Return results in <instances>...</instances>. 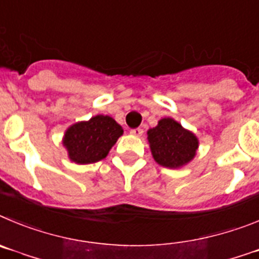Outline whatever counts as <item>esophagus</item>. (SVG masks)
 I'll list each match as a JSON object with an SVG mask.
<instances>
[{
    "instance_id": "1",
    "label": "esophagus",
    "mask_w": 259,
    "mask_h": 259,
    "mask_svg": "<svg viewBox=\"0 0 259 259\" xmlns=\"http://www.w3.org/2000/svg\"><path fill=\"white\" fill-rule=\"evenodd\" d=\"M130 134L135 135V137H142V135H143V129H141V127H135V129L130 130Z\"/></svg>"
}]
</instances>
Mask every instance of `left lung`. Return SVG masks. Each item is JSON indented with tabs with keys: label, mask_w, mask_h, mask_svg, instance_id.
I'll return each instance as SVG.
<instances>
[{
	"label": "left lung",
	"mask_w": 259,
	"mask_h": 259,
	"mask_svg": "<svg viewBox=\"0 0 259 259\" xmlns=\"http://www.w3.org/2000/svg\"><path fill=\"white\" fill-rule=\"evenodd\" d=\"M147 139L155 161L170 169L188 164L199 148L196 135L170 117L161 118L157 126L148 130Z\"/></svg>",
	"instance_id": "obj_1"
}]
</instances>
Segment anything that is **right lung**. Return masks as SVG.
Returning a JSON list of instances; mask_svg holds the SVG:
<instances>
[{
	"label": "right lung",
	"instance_id": "1",
	"mask_svg": "<svg viewBox=\"0 0 259 259\" xmlns=\"http://www.w3.org/2000/svg\"><path fill=\"white\" fill-rule=\"evenodd\" d=\"M124 130L112 117L97 115L89 121H80L66 130L63 146L76 164L101 161L122 135Z\"/></svg>",
	"mask_w": 259,
	"mask_h": 259
}]
</instances>
